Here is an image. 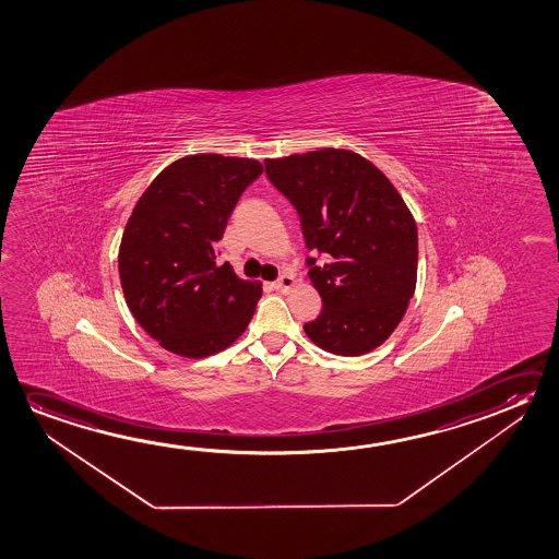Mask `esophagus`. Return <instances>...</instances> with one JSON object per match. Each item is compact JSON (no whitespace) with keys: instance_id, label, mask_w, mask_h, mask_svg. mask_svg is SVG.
<instances>
[{"instance_id":"obj_1","label":"esophagus","mask_w":559,"mask_h":559,"mask_svg":"<svg viewBox=\"0 0 559 559\" xmlns=\"http://www.w3.org/2000/svg\"><path fill=\"white\" fill-rule=\"evenodd\" d=\"M295 284H297V282H295V277H293V275L284 274L282 275V277H280V280H277V282H275V292H289V289H293V287H295Z\"/></svg>"}]
</instances>
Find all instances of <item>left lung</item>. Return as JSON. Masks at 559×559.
Masks as SVG:
<instances>
[{
    "instance_id": "8db88e82",
    "label": "left lung",
    "mask_w": 559,
    "mask_h": 559,
    "mask_svg": "<svg viewBox=\"0 0 559 559\" xmlns=\"http://www.w3.org/2000/svg\"><path fill=\"white\" fill-rule=\"evenodd\" d=\"M267 178L301 217L309 277L322 299L305 324L312 344L364 355L384 344L408 310L417 282V227L399 190L371 160L349 150L266 159Z\"/></svg>"
}]
</instances>
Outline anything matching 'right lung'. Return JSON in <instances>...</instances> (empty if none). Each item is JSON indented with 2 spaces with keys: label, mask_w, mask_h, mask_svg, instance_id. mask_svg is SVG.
Returning <instances> with one entry per match:
<instances>
[{
  "label": "right lung",
  "mask_w": 559,
  "mask_h": 559,
  "mask_svg": "<svg viewBox=\"0 0 559 559\" xmlns=\"http://www.w3.org/2000/svg\"><path fill=\"white\" fill-rule=\"evenodd\" d=\"M249 157L195 153L173 160L133 205L118 274L126 305L170 354H219L247 330L262 284L215 262L233 207L262 175Z\"/></svg>",
  "instance_id": "obj_1"
}]
</instances>
